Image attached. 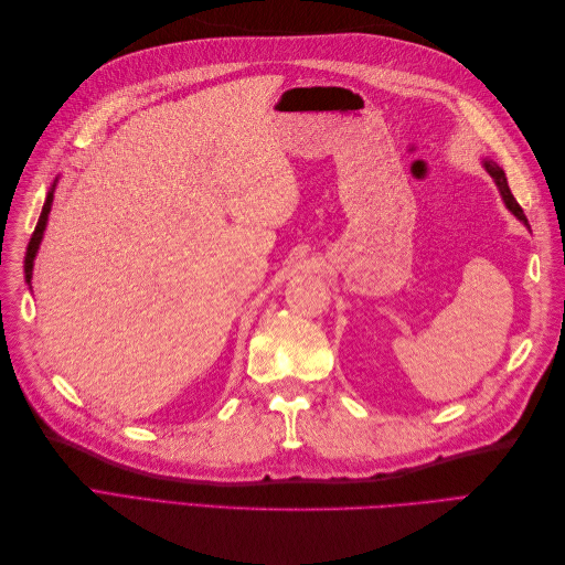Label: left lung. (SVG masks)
<instances>
[{
    "instance_id": "1",
    "label": "left lung",
    "mask_w": 565,
    "mask_h": 565,
    "mask_svg": "<svg viewBox=\"0 0 565 565\" xmlns=\"http://www.w3.org/2000/svg\"><path fill=\"white\" fill-rule=\"evenodd\" d=\"M486 169L490 172V177L494 179V183L500 185V193H502V198H504V202H507V207H509L511 212H514V214L523 221V224H527V218H525V214H523V210H521V204L516 202V198L511 195V191H509V185H507V179H504L502 169H500L498 164H492V162H486Z\"/></svg>"
}]
</instances>
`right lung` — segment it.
<instances>
[{"label": "right lung", "mask_w": 565, "mask_h": 565, "mask_svg": "<svg viewBox=\"0 0 565 565\" xmlns=\"http://www.w3.org/2000/svg\"><path fill=\"white\" fill-rule=\"evenodd\" d=\"M51 202H54V191L46 195V202H44V207H42V214H40V221H38V226H35V233H32L30 243H28V252H25V280L28 282L32 278V262H35L38 247L42 243V233H44V226H46V216L51 212Z\"/></svg>", "instance_id": "add662e5"}]
</instances>
